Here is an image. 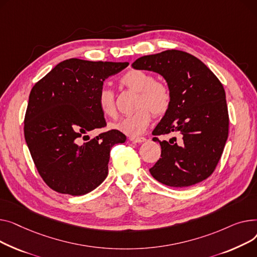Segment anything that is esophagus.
Masks as SVG:
<instances>
[{
	"mask_svg": "<svg viewBox=\"0 0 257 257\" xmlns=\"http://www.w3.org/2000/svg\"><path fill=\"white\" fill-rule=\"evenodd\" d=\"M130 140L134 143H142V142L146 141V138H144V137H131Z\"/></svg>",
	"mask_w": 257,
	"mask_h": 257,
	"instance_id": "1",
	"label": "esophagus"
}]
</instances>
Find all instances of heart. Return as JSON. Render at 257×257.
Wrapping results in <instances>:
<instances>
[{"instance_id": "obj_1", "label": "heart", "mask_w": 257, "mask_h": 257, "mask_svg": "<svg viewBox=\"0 0 257 257\" xmlns=\"http://www.w3.org/2000/svg\"><path fill=\"white\" fill-rule=\"evenodd\" d=\"M121 85L127 89L138 92L136 108L133 114L120 118L112 126L128 136H139L143 134L150 121L152 112L160 117L167 113L170 108L172 94L169 86L163 81H156L154 74L141 69H131L121 79ZM97 104L102 115L114 118L117 115L114 93L110 89L101 88L97 95Z\"/></svg>"}]
</instances>
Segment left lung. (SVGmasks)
Masks as SVG:
<instances>
[{"instance_id": "left-lung-1", "label": "left lung", "mask_w": 257, "mask_h": 257, "mask_svg": "<svg viewBox=\"0 0 257 257\" xmlns=\"http://www.w3.org/2000/svg\"><path fill=\"white\" fill-rule=\"evenodd\" d=\"M135 69L163 75L172 94L170 108L153 132L177 134L160 142L162 154L149 169L158 182L173 188L198 184L212 175L228 137L229 117L225 90L219 79L193 55L177 50L143 56Z\"/></svg>"}]
</instances>
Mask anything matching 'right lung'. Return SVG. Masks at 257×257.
Listing matches in <instances>:
<instances>
[{"instance_id":"right-lung-1","label":"right lung","mask_w":257,"mask_h":257,"mask_svg":"<svg viewBox=\"0 0 257 257\" xmlns=\"http://www.w3.org/2000/svg\"><path fill=\"white\" fill-rule=\"evenodd\" d=\"M127 62L72 58L56 65L32 88L25 115V139L36 169L51 189L81 196L108 175L110 150L124 143L117 130L90 139L87 133L107 125L97 95L103 81Z\"/></svg>"}]
</instances>
